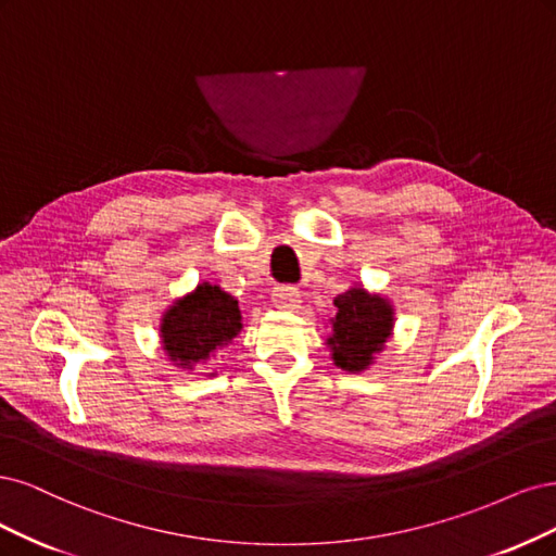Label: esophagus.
Instances as JSON below:
<instances>
[{
  "label": "esophagus",
  "instance_id": "obj_1",
  "mask_svg": "<svg viewBox=\"0 0 556 556\" xmlns=\"http://www.w3.org/2000/svg\"><path fill=\"white\" fill-rule=\"evenodd\" d=\"M300 291L291 289V286H277L273 291V304L281 312H295L300 307Z\"/></svg>",
  "mask_w": 556,
  "mask_h": 556
}]
</instances>
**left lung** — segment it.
<instances>
[{
  "mask_svg": "<svg viewBox=\"0 0 556 556\" xmlns=\"http://www.w3.org/2000/svg\"><path fill=\"white\" fill-rule=\"evenodd\" d=\"M334 307L332 332L326 342L332 363L344 371L361 374L386 349L395 328V307L381 293H369L357 283L334 298Z\"/></svg>",
  "mask_w": 556,
  "mask_h": 556,
  "instance_id": "obj_1",
  "label": "left lung"
}]
</instances>
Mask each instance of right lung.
I'll return each instance as SVG.
<instances>
[{
  "mask_svg": "<svg viewBox=\"0 0 556 556\" xmlns=\"http://www.w3.org/2000/svg\"><path fill=\"white\" fill-rule=\"evenodd\" d=\"M240 330L242 312L238 300L222 286L201 281L191 293L177 298L161 316L159 339L168 361L191 371L195 365L214 361Z\"/></svg>",
  "mask_w": 556,
  "mask_h": 556,
  "instance_id": "add662e5",
  "label": "right lung"
}]
</instances>
